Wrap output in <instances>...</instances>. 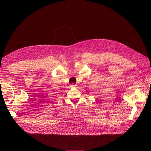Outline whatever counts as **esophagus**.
Here are the masks:
<instances>
[{"label":"esophagus","instance_id":"34e87169","mask_svg":"<svg viewBox=\"0 0 151 151\" xmlns=\"http://www.w3.org/2000/svg\"><path fill=\"white\" fill-rule=\"evenodd\" d=\"M70 87L71 88H75V87H76V85H74V84H72V85H70Z\"/></svg>","mask_w":151,"mask_h":151}]
</instances>
